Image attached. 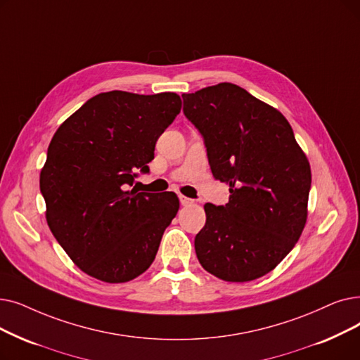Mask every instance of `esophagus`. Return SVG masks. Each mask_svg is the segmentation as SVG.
I'll return each mask as SVG.
<instances>
[{"label": "esophagus", "mask_w": 360, "mask_h": 360, "mask_svg": "<svg viewBox=\"0 0 360 360\" xmlns=\"http://www.w3.org/2000/svg\"><path fill=\"white\" fill-rule=\"evenodd\" d=\"M179 201H181L182 206H190V205H193V200L188 198V197H185V195H179Z\"/></svg>", "instance_id": "esophagus-1"}]
</instances>
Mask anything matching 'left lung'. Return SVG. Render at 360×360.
Here are the masks:
<instances>
[{
    "instance_id": "obj_1",
    "label": "left lung",
    "mask_w": 360,
    "mask_h": 360,
    "mask_svg": "<svg viewBox=\"0 0 360 360\" xmlns=\"http://www.w3.org/2000/svg\"><path fill=\"white\" fill-rule=\"evenodd\" d=\"M182 98L214 179L231 186L225 206L205 205L206 225L194 240L197 259L229 283L266 275L306 224L311 184L306 155L288 120L238 85L224 82Z\"/></svg>"
}]
</instances>
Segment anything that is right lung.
<instances>
[{
    "label": "right lung",
    "mask_w": 360,
    "mask_h": 360,
    "mask_svg": "<svg viewBox=\"0 0 360 360\" xmlns=\"http://www.w3.org/2000/svg\"><path fill=\"white\" fill-rule=\"evenodd\" d=\"M179 112L175 92H101L54 134L39 179L46 222L85 274L117 284L150 268L179 200L138 193L134 182Z\"/></svg>",
    "instance_id": "add662e5"
}]
</instances>
